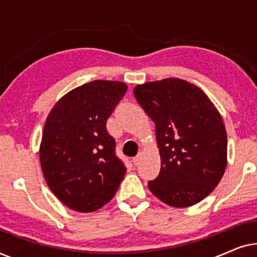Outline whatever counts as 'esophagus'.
<instances>
[{"label":"esophagus","instance_id":"obj_1","mask_svg":"<svg viewBox=\"0 0 257 257\" xmlns=\"http://www.w3.org/2000/svg\"><path fill=\"white\" fill-rule=\"evenodd\" d=\"M140 158H142V156H140V154H138V156L135 157V158H133V159H132L133 164H135L136 166H137V165H139V163H140Z\"/></svg>","mask_w":257,"mask_h":257}]
</instances>
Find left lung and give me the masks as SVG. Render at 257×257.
<instances>
[{"label": "left lung", "instance_id": "1", "mask_svg": "<svg viewBox=\"0 0 257 257\" xmlns=\"http://www.w3.org/2000/svg\"><path fill=\"white\" fill-rule=\"evenodd\" d=\"M135 97L156 124L160 173L150 191L172 207L209 195L227 166V133L214 104L198 86L179 78L137 85Z\"/></svg>", "mask_w": 257, "mask_h": 257}]
</instances>
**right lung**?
<instances>
[{"label": "right lung", "mask_w": 257, "mask_h": 257, "mask_svg": "<svg viewBox=\"0 0 257 257\" xmlns=\"http://www.w3.org/2000/svg\"><path fill=\"white\" fill-rule=\"evenodd\" d=\"M126 90L122 82L93 80L63 96L48 115L40 147L42 171L69 208H101L124 179L126 167L115 156L106 121Z\"/></svg>", "instance_id": "right-lung-1"}]
</instances>
